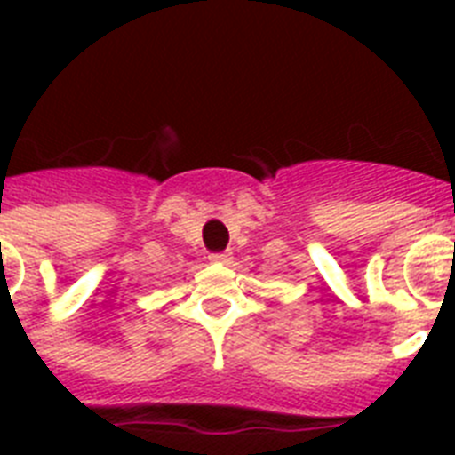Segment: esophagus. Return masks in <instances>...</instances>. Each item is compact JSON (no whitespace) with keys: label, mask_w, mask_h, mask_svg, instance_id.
Returning a JSON list of instances; mask_svg holds the SVG:
<instances>
[{"label":"esophagus","mask_w":455,"mask_h":455,"mask_svg":"<svg viewBox=\"0 0 455 455\" xmlns=\"http://www.w3.org/2000/svg\"><path fill=\"white\" fill-rule=\"evenodd\" d=\"M209 262L228 264L230 262V252H214V255H209Z\"/></svg>","instance_id":"esophagus-1"}]
</instances>
